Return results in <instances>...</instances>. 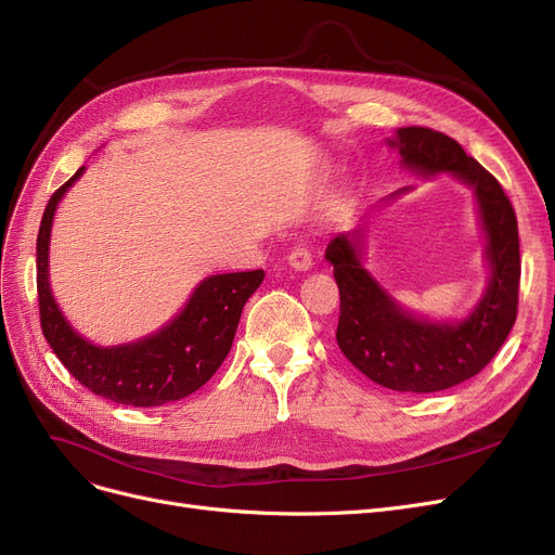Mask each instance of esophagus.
Returning a JSON list of instances; mask_svg holds the SVG:
<instances>
[{
    "label": "esophagus",
    "mask_w": 555,
    "mask_h": 555,
    "mask_svg": "<svg viewBox=\"0 0 555 555\" xmlns=\"http://www.w3.org/2000/svg\"><path fill=\"white\" fill-rule=\"evenodd\" d=\"M288 262L295 267V270L304 272L309 270L313 264V254H311V246L309 244H297L295 249L288 254Z\"/></svg>",
    "instance_id": "34e87169"
}]
</instances>
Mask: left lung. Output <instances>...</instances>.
I'll list each match as a JSON object with an SVG mask.
<instances>
[{
	"instance_id": "obj_1",
	"label": "left lung",
	"mask_w": 555,
	"mask_h": 555,
	"mask_svg": "<svg viewBox=\"0 0 555 555\" xmlns=\"http://www.w3.org/2000/svg\"><path fill=\"white\" fill-rule=\"evenodd\" d=\"M388 146L406 169L453 173L474 188L491 279L480 304L462 322H427L398 306L359 260V231L336 235L326 246L340 293L336 340L350 363L379 386L400 393H435L457 386L494 359L517 320L519 229L501 182L466 155L455 139L429 128H400ZM406 192V190H402Z\"/></svg>"
}]
</instances>
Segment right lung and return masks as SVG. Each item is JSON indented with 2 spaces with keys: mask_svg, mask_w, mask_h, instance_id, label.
I'll return each mask as SVG.
<instances>
[{
  "mask_svg": "<svg viewBox=\"0 0 555 555\" xmlns=\"http://www.w3.org/2000/svg\"><path fill=\"white\" fill-rule=\"evenodd\" d=\"M81 173L85 167L61 184L40 219L36 240L40 330L66 371L100 398L130 406H162L188 398L229 357L244 304L258 291L264 272L208 276L201 281L180 315L149 338L118 347L89 343L61 315L48 281L50 229L56 203Z\"/></svg>",
  "mask_w": 555,
  "mask_h": 555,
  "instance_id": "right-lung-1",
  "label": "right lung"
}]
</instances>
